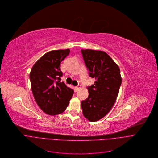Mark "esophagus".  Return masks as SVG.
<instances>
[{
  "mask_svg": "<svg viewBox=\"0 0 158 158\" xmlns=\"http://www.w3.org/2000/svg\"><path fill=\"white\" fill-rule=\"evenodd\" d=\"M80 88V85H78V86H75V91H78Z\"/></svg>",
  "mask_w": 158,
  "mask_h": 158,
  "instance_id": "34e87169",
  "label": "esophagus"
}]
</instances>
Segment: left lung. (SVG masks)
Instances as JSON below:
<instances>
[{
    "instance_id": "obj_1",
    "label": "left lung",
    "mask_w": 158,
    "mask_h": 158,
    "mask_svg": "<svg viewBox=\"0 0 158 158\" xmlns=\"http://www.w3.org/2000/svg\"><path fill=\"white\" fill-rule=\"evenodd\" d=\"M81 52L89 77L96 80L87 87L88 97L81 103L84 116L94 122L106 116L113 107L122 80L119 67L106 53L88 49Z\"/></svg>"
}]
</instances>
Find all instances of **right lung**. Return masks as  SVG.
<instances>
[{
	"label": "right lung",
	"mask_w": 158,
	"mask_h": 158,
	"mask_svg": "<svg viewBox=\"0 0 158 158\" xmlns=\"http://www.w3.org/2000/svg\"><path fill=\"white\" fill-rule=\"evenodd\" d=\"M69 53V49L50 51L35 63L30 73L34 98L40 109L50 115L64 112L74 93L61 81L60 63Z\"/></svg>",
	"instance_id": "right-lung-1"
}]
</instances>
